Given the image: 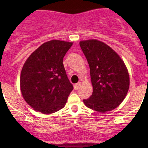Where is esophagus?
<instances>
[{"label":"esophagus","instance_id":"esophagus-1","mask_svg":"<svg viewBox=\"0 0 148 148\" xmlns=\"http://www.w3.org/2000/svg\"><path fill=\"white\" fill-rule=\"evenodd\" d=\"M80 85H81V83H80V82H78V83L75 84H74V89H75V90H77V89H79V88Z\"/></svg>","mask_w":148,"mask_h":148}]
</instances>
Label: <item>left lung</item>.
I'll use <instances>...</instances> for the list:
<instances>
[{
    "label": "left lung",
    "instance_id": "obj_1",
    "mask_svg": "<svg viewBox=\"0 0 148 148\" xmlns=\"http://www.w3.org/2000/svg\"><path fill=\"white\" fill-rule=\"evenodd\" d=\"M80 47L87 60L93 92L85 105L99 112L115 109L127 94L130 77L125 63L112 49L102 41H82Z\"/></svg>",
    "mask_w": 148,
    "mask_h": 148
}]
</instances>
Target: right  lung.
<instances>
[{
	"instance_id": "add662e5",
	"label": "right lung",
	"mask_w": 148,
	"mask_h": 148,
	"mask_svg": "<svg viewBox=\"0 0 148 148\" xmlns=\"http://www.w3.org/2000/svg\"><path fill=\"white\" fill-rule=\"evenodd\" d=\"M73 43L52 40L40 46L23 65L20 86L25 101L36 111L51 114L64 107L73 85L63 58Z\"/></svg>"
}]
</instances>
